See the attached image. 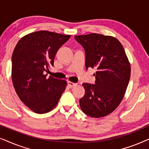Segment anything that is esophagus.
<instances>
[{
  "label": "esophagus",
  "mask_w": 149,
  "mask_h": 149,
  "mask_svg": "<svg viewBox=\"0 0 149 149\" xmlns=\"http://www.w3.org/2000/svg\"><path fill=\"white\" fill-rule=\"evenodd\" d=\"M68 85L69 87H71V88H72V87H76L77 85V83H73V82H71V81H68Z\"/></svg>",
  "instance_id": "34e87169"
}]
</instances>
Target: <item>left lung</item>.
<instances>
[{"label": "left lung", "instance_id": "1", "mask_svg": "<svg viewBox=\"0 0 149 149\" xmlns=\"http://www.w3.org/2000/svg\"><path fill=\"white\" fill-rule=\"evenodd\" d=\"M74 38L85 49L86 68L96 69L95 84H83L85 93L80 107L91 117H105L123 98L131 74L130 62L123 45L113 36L91 33Z\"/></svg>", "mask_w": 149, "mask_h": 149}]
</instances>
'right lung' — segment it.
Returning a JSON list of instances; mask_svg holds the SVG:
<instances>
[{
	"instance_id": "obj_1",
	"label": "right lung",
	"mask_w": 149,
	"mask_h": 149,
	"mask_svg": "<svg viewBox=\"0 0 149 149\" xmlns=\"http://www.w3.org/2000/svg\"><path fill=\"white\" fill-rule=\"evenodd\" d=\"M68 34L40 30L28 34L16 45L12 55L11 77L18 97L38 114L54 109L67 85L65 80L47 78L46 68L54 66L57 52Z\"/></svg>"
}]
</instances>
